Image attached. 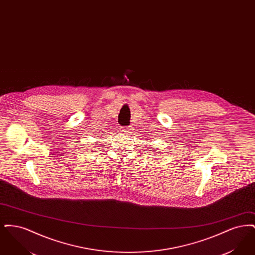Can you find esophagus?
<instances>
[{"label": "esophagus", "mask_w": 255, "mask_h": 255, "mask_svg": "<svg viewBox=\"0 0 255 255\" xmlns=\"http://www.w3.org/2000/svg\"><path fill=\"white\" fill-rule=\"evenodd\" d=\"M131 130H132L131 127H122V132L123 133H130Z\"/></svg>", "instance_id": "obj_1"}]
</instances>
